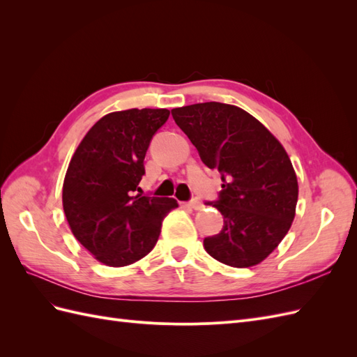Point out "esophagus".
<instances>
[{"mask_svg": "<svg viewBox=\"0 0 357 357\" xmlns=\"http://www.w3.org/2000/svg\"><path fill=\"white\" fill-rule=\"evenodd\" d=\"M183 207H188V208H192V210H202L204 208V204L199 202V201H190V202H186L183 204Z\"/></svg>", "mask_w": 357, "mask_h": 357, "instance_id": "esophagus-1", "label": "esophagus"}]
</instances>
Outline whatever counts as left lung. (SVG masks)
Masks as SVG:
<instances>
[{"label": "left lung", "mask_w": 357, "mask_h": 357, "mask_svg": "<svg viewBox=\"0 0 357 357\" xmlns=\"http://www.w3.org/2000/svg\"><path fill=\"white\" fill-rule=\"evenodd\" d=\"M201 160L222 174L220 234L204 240L215 261L234 268L261 264L289 232L296 214L298 178L282 143L245 110L201 102L171 110Z\"/></svg>", "instance_id": "obj_1"}]
</instances>
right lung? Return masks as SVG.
I'll return each instance as SVG.
<instances>
[{
  "mask_svg": "<svg viewBox=\"0 0 357 357\" xmlns=\"http://www.w3.org/2000/svg\"><path fill=\"white\" fill-rule=\"evenodd\" d=\"M167 109H129L101 117L70 160L62 205L73 235L107 266L131 265L155 247L174 198L134 195L150 139Z\"/></svg>",
  "mask_w": 357,
  "mask_h": 357,
  "instance_id": "1",
  "label": "right lung"
}]
</instances>
